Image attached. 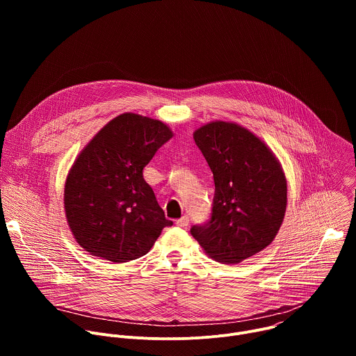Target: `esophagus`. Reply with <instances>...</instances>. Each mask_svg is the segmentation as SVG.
I'll return each mask as SVG.
<instances>
[{"label":"esophagus","instance_id":"1","mask_svg":"<svg viewBox=\"0 0 356 356\" xmlns=\"http://www.w3.org/2000/svg\"><path fill=\"white\" fill-rule=\"evenodd\" d=\"M176 225H177V227H180V228H184V229H186V228H188V225H190V220H188V217H186V216H184V217H181L180 220H177V221H176Z\"/></svg>","mask_w":356,"mask_h":356}]
</instances>
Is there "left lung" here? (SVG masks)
<instances>
[{"label": "left lung", "instance_id": "obj_1", "mask_svg": "<svg viewBox=\"0 0 356 356\" xmlns=\"http://www.w3.org/2000/svg\"><path fill=\"white\" fill-rule=\"evenodd\" d=\"M194 140L216 191L210 220L190 232L217 262L239 264L275 239L286 213V177L269 147L236 124H207Z\"/></svg>", "mask_w": 356, "mask_h": 356}]
</instances>
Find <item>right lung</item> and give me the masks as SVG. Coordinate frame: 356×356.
Wrapping results in <instances>:
<instances>
[{
    "label": "right lung",
    "instance_id": "right-lung-1",
    "mask_svg": "<svg viewBox=\"0 0 356 356\" xmlns=\"http://www.w3.org/2000/svg\"><path fill=\"white\" fill-rule=\"evenodd\" d=\"M173 136L161 121L122 114L84 147L66 180L65 209L79 245L114 264L138 259L150 250L165 227L143 168Z\"/></svg>",
    "mask_w": 356,
    "mask_h": 356
}]
</instances>
